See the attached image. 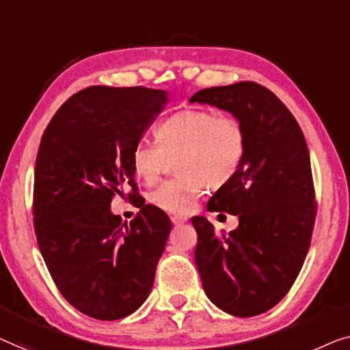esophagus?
Returning <instances> with one entry per match:
<instances>
[{
  "mask_svg": "<svg viewBox=\"0 0 350 350\" xmlns=\"http://www.w3.org/2000/svg\"><path fill=\"white\" fill-rule=\"evenodd\" d=\"M171 222H173L174 225H180V224L187 222V219L185 217H179V215H171Z\"/></svg>",
  "mask_w": 350,
  "mask_h": 350,
  "instance_id": "1",
  "label": "esophagus"
}]
</instances>
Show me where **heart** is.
Instances as JSON below:
<instances>
[{"label": "heart", "instance_id": "1", "mask_svg": "<svg viewBox=\"0 0 350 350\" xmlns=\"http://www.w3.org/2000/svg\"><path fill=\"white\" fill-rule=\"evenodd\" d=\"M159 144L139 141L131 150V168L154 184L168 159L180 176L165 180L149 195L150 203L171 214H189L206 187L220 189L239 173L247 152L244 125L234 116L209 109H182L157 128Z\"/></svg>", "mask_w": 350, "mask_h": 350}]
</instances>
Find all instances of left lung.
Here are the masks:
<instances>
[{
    "label": "left lung",
    "instance_id": "obj_1",
    "mask_svg": "<svg viewBox=\"0 0 350 350\" xmlns=\"http://www.w3.org/2000/svg\"><path fill=\"white\" fill-rule=\"evenodd\" d=\"M244 125L247 152L239 173L208 201V211L239 217L238 228L217 234L193 217L195 262L208 298L236 317L267 312L298 278L317 215L306 139L287 106L257 82L196 92Z\"/></svg>",
    "mask_w": 350,
    "mask_h": 350
}]
</instances>
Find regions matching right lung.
<instances>
[{"label": "right lung", "mask_w": 350, "mask_h": 350, "mask_svg": "<svg viewBox=\"0 0 350 350\" xmlns=\"http://www.w3.org/2000/svg\"><path fill=\"white\" fill-rule=\"evenodd\" d=\"M168 95L146 87L92 85L63 103L39 144L33 225L57 288L77 311L98 321L135 312L149 297L171 220L142 204L130 225L111 201L130 187L139 198L131 150Z\"/></svg>", "instance_id": "right-lung-1"}]
</instances>
